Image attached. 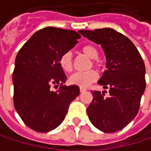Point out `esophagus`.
I'll use <instances>...</instances> for the list:
<instances>
[{
	"label": "esophagus",
	"mask_w": 151,
	"mask_h": 151,
	"mask_svg": "<svg viewBox=\"0 0 151 151\" xmlns=\"http://www.w3.org/2000/svg\"><path fill=\"white\" fill-rule=\"evenodd\" d=\"M79 91H80V93H84V92L86 91V89L84 88V87H80V88H79Z\"/></svg>",
	"instance_id": "1"
}]
</instances>
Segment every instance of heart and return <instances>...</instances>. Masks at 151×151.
<instances>
[{"label":"heart","mask_w":151,"mask_h":151,"mask_svg":"<svg viewBox=\"0 0 151 151\" xmlns=\"http://www.w3.org/2000/svg\"><path fill=\"white\" fill-rule=\"evenodd\" d=\"M81 51L91 59H96L99 56L97 49L93 45H87L81 48ZM59 64L62 69L67 73L71 72L73 69V57L70 51L63 53L59 58ZM98 74L95 71H88L86 73H76L70 77L69 81L71 84L80 87H86L91 83L96 81Z\"/></svg>","instance_id":"b5f03b06"}]
</instances>
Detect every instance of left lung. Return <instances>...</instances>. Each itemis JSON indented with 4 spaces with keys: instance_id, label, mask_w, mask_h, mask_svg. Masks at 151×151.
<instances>
[{
    "instance_id": "obj_1",
    "label": "left lung",
    "mask_w": 151,
    "mask_h": 151,
    "mask_svg": "<svg viewBox=\"0 0 151 151\" xmlns=\"http://www.w3.org/2000/svg\"><path fill=\"white\" fill-rule=\"evenodd\" d=\"M85 37L101 45L106 56V70L98 81L106 91H93L86 108L92 124L105 133L125 128L136 116L145 90V65L134 44L111 28L78 30Z\"/></svg>"
}]
</instances>
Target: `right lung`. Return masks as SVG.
<instances>
[{"instance_id":"add662e5","label":"right lung","mask_w":151,"mask_h":151,"mask_svg":"<svg viewBox=\"0 0 151 151\" xmlns=\"http://www.w3.org/2000/svg\"><path fill=\"white\" fill-rule=\"evenodd\" d=\"M80 37L73 30L46 27L33 34L18 51L12 78L14 106L31 129L46 133L58 127L79 94L78 86L63 85L67 78L59 58ZM52 86L60 88L53 91Z\"/></svg>"}]
</instances>
